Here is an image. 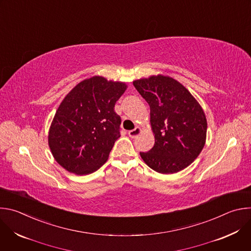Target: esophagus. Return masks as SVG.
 <instances>
[{
	"label": "esophagus",
	"instance_id": "34e87169",
	"mask_svg": "<svg viewBox=\"0 0 251 251\" xmlns=\"http://www.w3.org/2000/svg\"><path fill=\"white\" fill-rule=\"evenodd\" d=\"M142 133V129L140 128V127H136L134 130H130L129 132H128V135H129V137H131V138H136L138 135H140Z\"/></svg>",
	"mask_w": 251,
	"mask_h": 251
}]
</instances>
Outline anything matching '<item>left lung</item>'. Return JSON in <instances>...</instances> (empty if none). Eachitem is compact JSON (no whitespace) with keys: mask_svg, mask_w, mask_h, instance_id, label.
<instances>
[{"mask_svg":"<svg viewBox=\"0 0 251 251\" xmlns=\"http://www.w3.org/2000/svg\"><path fill=\"white\" fill-rule=\"evenodd\" d=\"M150 106L154 147L140 156L152 170L175 174L190 166L206 139V118L200 103L176 79L162 75L134 80Z\"/></svg>","mask_w":251,"mask_h":251,"instance_id":"8db88e82","label":"left lung"}]
</instances>
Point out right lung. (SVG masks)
Instances as JSON below:
<instances>
[{"mask_svg":"<svg viewBox=\"0 0 251 251\" xmlns=\"http://www.w3.org/2000/svg\"><path fill=\"white\" fill-rule=\"evenodd\" d=\"M127 89L124 82L93 76L79 82L61 101L49 131L55 161L75 175L97 171L120 137L116 101Z\"/></svg>","mask_w":251,"mask_h":251,"instance_id":"right-lung-1","label":"right lung"}]
</instances>
